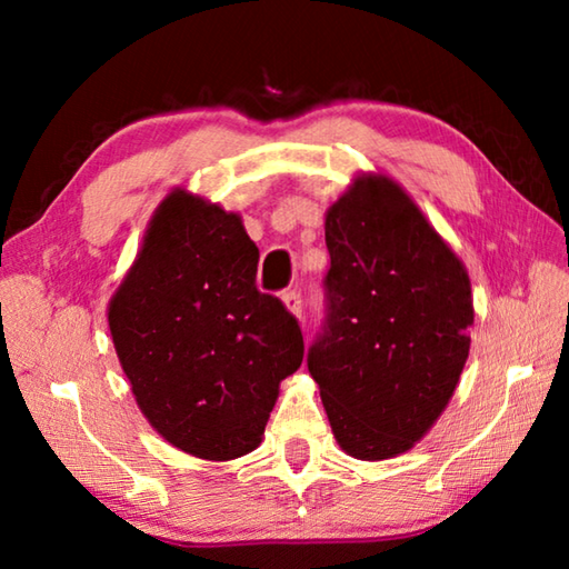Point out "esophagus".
<instances>
[{
  "mask_svg": "<svg viewBox=\"0 0 569 569\" xmlns=\"http://www.w3.org/2000/svg\"><path fill=\"white\" fill-rule=\"evenodd\" d=\"M281 301L286 303V308L288 311H291L293 316H298V319H301L303 316V301H301V291H283V296H281Z\"/></svg>",
  "mask_w": 569,
  "mask_h": 569,
  "instance_id": "34e87169",
  "label": "esophagus"
}]
</instances>
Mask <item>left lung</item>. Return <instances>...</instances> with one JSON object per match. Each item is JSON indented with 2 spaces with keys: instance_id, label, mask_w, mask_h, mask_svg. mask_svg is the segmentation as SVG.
I'll list each match as a JSON object with an SVG mask.
<instances>
[{
  "instance_id": "left-lung-1",
  "label": "left lung",
  "mask_w": 569,
  "mask_h": 569,
  "mask_svg": "<svg viewBox=\"0 0 569 569\" xmlns=\"http://www.w3.org/2000/svg\"><path fill=\"white\" fill-rule=\"evenodd\" d=\"M326 246V323L308 371L346 455H403L447 409L467 363V268L387 176H359L336 200Z\"/></svg>"
}]
</instances>
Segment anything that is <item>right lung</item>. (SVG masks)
<instances>
[{
  "label": "right lung",
  "mask_w": 569,
  "mask_h": 569,
  "mask_svg": "<svg viewBox=\"0 0 569 569\" xmlns=\"http://www.w3.org/2000/svg\"><path fill=\"white\" fill-rule=\"evenodd\" d=\"M256 271L240 218L176 188L110 301L134 401L192 457L228 461L261 445L278 387L303 361L301 326L258 291Z\"/></svg>",
  "instance_id": "obj_1"
}]
</instances>
